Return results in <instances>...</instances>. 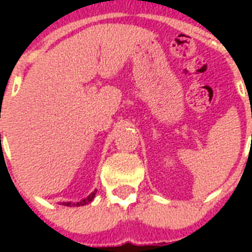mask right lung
Here are the masks:
<instances>
[{
  "instance_id": "1",
  "label": "right lung",
  "mask_w": 252,
  "mask_h": 252,
  "mask_svg": "<svg viewBox=\"0 0 252 252\" xmlns=\"http://www.w3.org/2000/svg\"><path fill=\"white\" fill-rule=\"evenodd\" d=\"M1 136V134H0ZM95 192L96 191H94L93 192V193H90V195L87 196L86 199H84V200H81L80 203H76V204H73V205H77V207H80V205H86V204H89L91 201V200L94 199V196H95ZM63 205H66V207H69V205H70V203H63Z\"/></svg>"
}]
</instances>
